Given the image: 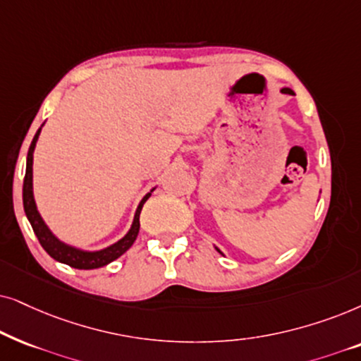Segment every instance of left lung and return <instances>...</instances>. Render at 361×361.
<instances>
[{
    "label": "left lung",
    "instance_id": "left-lung-1",
    "mask_svg": "<svg viewBox=\"0 0 361 361\" xmlns=\"http://www.w3.org/2000/svg\"><path fill=\"white\" fill-rule=\"evenodd\" d=\"M281 92H282V94H289V95H294V90H292V89H289V87H282V89H281ZM216 251H218L219 254H223V252H221V251H219V249H218V247H216Z\"/></svg>",
    "mask_w": 361,
    "mask_h": 361
}]
</instances>
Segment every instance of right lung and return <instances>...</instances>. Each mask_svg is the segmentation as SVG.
Masks as SVG:
<instances>
[{
	"instance_id": "1",
	"label": "right lung",
	"mask_w": 361,
	"mask_h": 361,
	"mask_svg": "<svg viewBox=\"0 0 361 361\" xmlns=\"http://www.w3.org/2000/svg\"><path fill=\"white\" fill-rule=\"evenodd\" d=\"M42 125L39 130L36 132L35 138H32L30 150H27V158H26V175H24V185H23V206H24V213H26V218L31 223V228L35 231L36 238L39 239L41 246L44 247V251L49 254L52 259H56L57 262L67 264V266L75 267V269H97V267L107 266V264L122 256L123 252H127L128 249L132 247V244L135 243V239L138 236V229H140V211L157 186L153 190H150V193L143 196L142 201L137 206L130 229H128L127 234H125L123 238H120L117 243L110 244V246L104 249L89 251V249H80V247L72 246V244L61 241V239L52 233L49 226L46 224V221L42 219L39 211H37L35 191H32V158H35L32 155H35V148H36L37 138L41 135Z\"/></svg>"
}]
</instances>
